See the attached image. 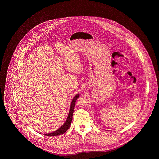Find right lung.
Returning <instances> with one entry per match:
<instances>
[{
    "label": "right lung",
    "instance_id": "1",
    "mask_svg": "<svg viewBox=\"0 0 159 159\" xmlns=\"http://www.w3.org/2000/svg\"><path fill=\"white\" fill-rule=\"evenodd\" d=\"M79 94H77L76 95V96H75L74 98H73V100L71 103V106L70 107V110H69V113H68V117L67 118V120H66V121H65V123L61 126L60 128L53 132H51L49 134H43L45 136H58V135H60L61 134H63L68 130L71 125V121H72L73 114L74 108H75V106L76 104V100L79 98Z\"/></svg>",
    "mask_w": 159,
    "mask_h": 159
}]
</instances>
